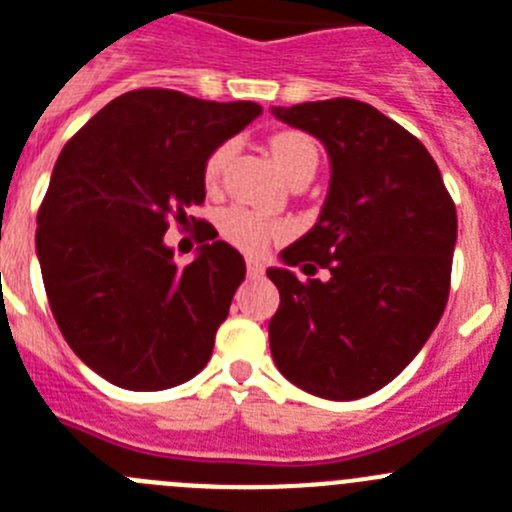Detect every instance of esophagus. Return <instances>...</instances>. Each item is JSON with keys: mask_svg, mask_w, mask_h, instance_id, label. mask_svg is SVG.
<instances>
[{"mask_svg": "<svg viewBox=\"0 0 512 512\" xmlns=\"http://www.w3.org/2000/svg\"><path fill=\"white\" fill-rule=\"evenodd\" d=\"M262 275H265V267H262V262L255 260V257H250V260H247V278L257 280V278H262Z\"/></svg>", "mask_w": 512, "mask_h": 512, "instance_id": "esophagus-1", "label": "esophagus"}]
</instances>
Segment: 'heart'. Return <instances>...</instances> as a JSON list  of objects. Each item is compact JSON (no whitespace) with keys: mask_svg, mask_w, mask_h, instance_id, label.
Masks as SVG:
<instances>
[{"mask_svg":"<svg viewBox=\"0 0 512 512\" xmlns=\"http://www.w3.org/2000/svg\"><path fill=\"white\" fill-rule=\"evenodd\" d=\"M270 153H273L275 165L283 170L285 178L296 176L298 170L303 168H316V163H319V150H316L311 137L303 135V132H278L270 140ZM229 158H232V142H222V145L211 150L204 163L206 186L214 188L219 183ZM222 232L234 247L260 255V252L267 250L270 242L285 237L288 227L283 222L267 219V216L255 214L250 209H229L222 216Z\"/></svg>","mask_w":512,"mask_h":512,"instance_id":"1","label":"heart"}]
</instances>
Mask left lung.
<instances>
[{
	"label": "left lung",
	"mask_w": 512,
	"mask_h": 512,
	"mask_svg": "<svg viewBox=\"0 0 512 512\" xmlns=\"http://www.w3.org/2000/svg\"><path fill=\"white\" fill-rule=\"evenodd\" d=\"M331 160L329 196L267 278L280 290L270 352L293 385L357 400L421 352L449 301L457 209L423 142L357 99L273 109ZM290 266L327 278L298 281Z\"/></svg>",
	"instance_id": "1"
}]
</instances>
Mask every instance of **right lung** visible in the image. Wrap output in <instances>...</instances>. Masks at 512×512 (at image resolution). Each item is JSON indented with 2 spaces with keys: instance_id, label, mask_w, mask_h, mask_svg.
<instances>
[{
  "instance_id": "add662e5",
  "label": "right lung",
  "mask_w": 512,
  "mask_h": 512,
  "mask_svg": "<svg viewBox=\"0 0 512 512\" xmlns=\"http://www.w3.org/2000/svg\"><path fill=\"white\" fill-rule=\"evenodd\" d=\"M260 114L255 101L127 91L58 155L38 211L40 273L68 347L112 385L176 388L209 362L245 257L216 239L178 267L163 234L204 204L211 150Z\"/></svg>"
}]
</instances>
